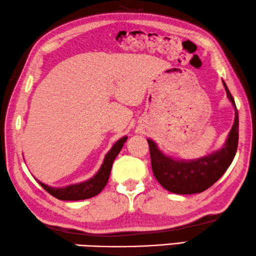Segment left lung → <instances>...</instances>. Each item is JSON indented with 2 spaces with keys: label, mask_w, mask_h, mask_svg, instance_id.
<instances>
[{
  "label": "left lung",
  "mask_w": 256,
  "mask_h": 256,
  "mask_svg": "<svg viewBox=\"0 0 256 256\" xmlns=\"http://www.w3.org/2000/svg\"><path fill=\"white\" fill-rule=\"evenodd\" d=\"M222 84L228 92V97L236 109V118L228 140L222 150L197 160L178 161L164 156L153 140L147 139L153 174L158 182L168 192L180 195L203 192L224 175L234 159L239 140V116L234 98L224 81Z\"/></svg>",
  "instance_id": "left-lung-1"
}]
</instances>
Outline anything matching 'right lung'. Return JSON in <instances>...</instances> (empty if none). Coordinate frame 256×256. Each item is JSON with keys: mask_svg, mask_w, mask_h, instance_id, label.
<instances>
[{"mask_svg": "<svg viewBox=\"0 0 256 256\" xmlns=\"http://www.w3.org/2000/svg\"><path fill=\"white\" fill-rule=\"evenodd\" d=\"M126 139L128 136H123V138L114 144L112 148L109 150V153L104 158L103 164L100 166V170L97 172V174L94 178L88 180V181L64 186V188H52V186H48L38 181L39 184L48 194H51L53 197H56V198L60 200H81L98 195L104 186H106L114 161L118 156V153L120 152L122 147H123L125 142H126Z\"/></svg>", "mask_w": 256, "mask_h": 256, "instance_id": "right-lung-1", "label": "right lung"}]
</instances>
